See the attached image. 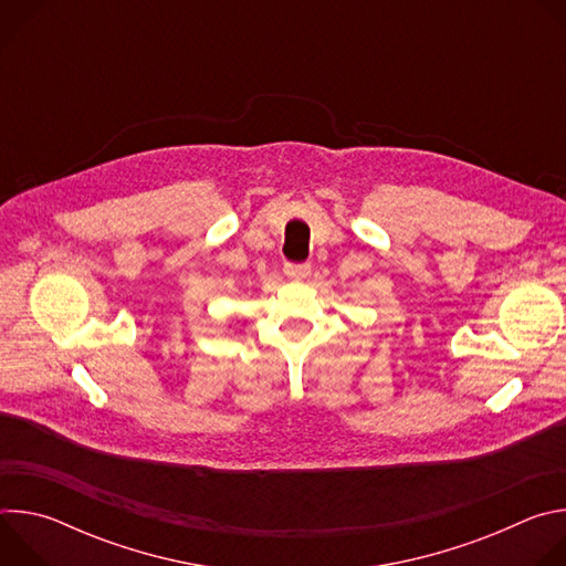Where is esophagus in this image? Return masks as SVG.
Masks as SVG:
<instances>
[{
    "mask_svg": "<svg viewBox=\"0 0 566 566\" xmlns=\"http://www.w3.org/2000/svg\"><path fill=\"white\" fill-rule=\"evenodd\" d=\"M284 273H286L291 280H304V277L311 273V266H308V264H286V266H284Z\"/></svg>",
    "mask_w": 566,
    "mask_h": 566,
    "instance_id": "1",
    "label": "esophagus"
}]
</instances>
